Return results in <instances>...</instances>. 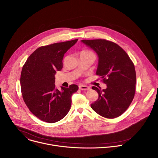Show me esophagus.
Instances as JSON below:
<instances>
[{
  "mask_svg": "<svg viewBox=\"0 0 158 158\" xmlns=\"http://www.w3.org/2000/svg\"><path fill=\"white\" fill-rule=\"evenodd\" d=\"M79 89H81V91H88V90L90 89V87L87 85H79Z\"/></svg>",
  "mask_w": 158,
  "mask_h": 158,
  "instance_id": "esophagus-1",
  "label": "esophagus"
}]
</instances>
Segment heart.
<instances>
[{
    "mask_svg": "<svg viewBox=\"0 0 158 158\" xmlns=\"http://www.w3.org/2000/svg\"><path fill=\"white\" fill-rule=\"evenodd\" d=\"M82 52H91V51H82Z\"/></svg>",
    "mask_w": 158,
    "mask_h": 158,
    "instance_id": "1",
    "label": "heart"
}]
</instances>
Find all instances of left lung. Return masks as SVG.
<instances>
[{"label":"left lung","instance_id":"8db88e82","mask_svg":"<svg viewBox=\"0 0 158 158\" xmlns=\"http://www.w3.org/2000/svg\"><path fill=\"white\" fill-rule=\"evenodd\" d=\"M99 57L96 75L107 85L106 89L93 86L99 94L91 104L100 116L109 119L120 116L131 104L135 94L136 75L134 65L125 51L117 44L106 39L82 40Z\"/></svg>","mask_w":158,"mask_h":158}]
</instances>
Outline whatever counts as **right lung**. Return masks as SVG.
Masks as SVG:
<instances>
[{"label":"right lung","instance_id":"right-lung-1","mask_svg":"<svg viewBox=\"0 0 158 158\" xmlns=\"http://www.w3.org/2000/svg\"><path fill=\"white\" fill-rule=\"evenodd\" d=\"M78 39L54 43L37 48L27 59L20 75L23 99L32 113L48 123H56L68 113L71 96L79 87H56L55 74L62 69L64 54Z\"/></svg>","mask_w":158,"mask_h":158}]
</instances>
